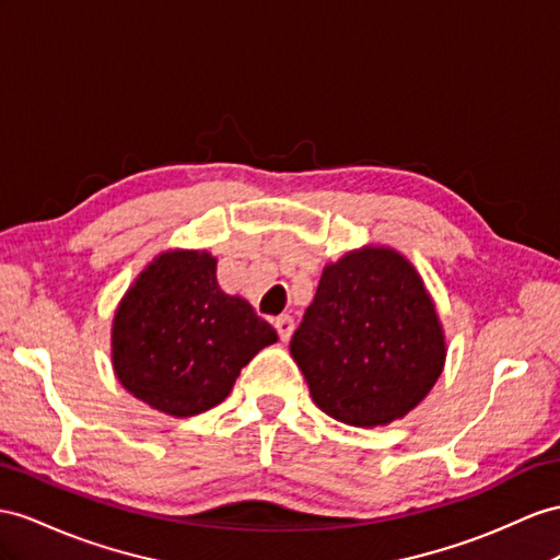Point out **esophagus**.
Returning a JSON list of instances; mask_svg holds the SVG:
<instances>
[{
  "mask_svg": "<svg viewBox=\"0 0 560 560\" xmlns=\"http://www.w3.org/2000/svg\"><path fill=\"white\" fill-rule=\"evenodd\" d=\"M293 317L291 314H281V317H277L275 319V328H277V334H279V338L285 342L291 338V334H293Z\"/></svg>",
  "mask_w": 560,
  "mask_h": 560,
  "instance_id": "esophagus-1",
  "label": "esophagus"
}]
</instances>
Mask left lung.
<instances>
[{
	"label": "left lung",
	"mask_w": 560,
	"mask_h": 560,
	"mask_svg": "<svg viewBox=\"0 0 560 560\" xmlns=\"http://www.w3.org/2000/svg\"><path fill=\"white\" fill-rule=\"evenodd\" d=\"M291 354L314 405L336 421L374 428L421 402L447 346L419 271L393 248L366 246L324 267Z\"/></svg>",
	"instance_id": "1"
}]
</instances>
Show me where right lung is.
Segmentation results:
<instances>
[{
  "label": "right lung",
  "instance_id": "obj_1",
  "mask_svg": "<svg viewBox=\"0 0 560 560\" xmlns=\"http://www.w3.org/2000/svg\"><path fill=\"white\" fill-rule=\"evenodd\" d=\"M277 331L218 283L206 250H167L141 271L113 317V369L141 402L196 417L232 393L253 357Z\"/></svg>",
  "mask_w": 560,
  "mask_h": 560
}]
</instances>
